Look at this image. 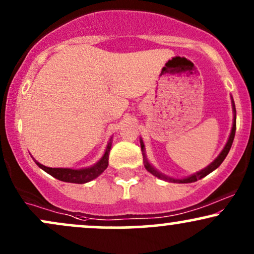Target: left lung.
Masks as SVG:
<instances>
[{
    "label": "left lung",
    "mask_w": 254,
    "mask_h": 254,
    "mask_svg": "<svg viewBox=\"0 0 254 254\" xmlns=\"http://www.w3.org/2000/svg\"><path fill=\"white\" fill-rule=\"evenodd\" d=\"M232 107H233V127H232V130H230V135L228 137V141H227L226 145H224V148L221 151L220 154H218V156L216 159L214 160V161L211 162L210 165L206 166L205 168H203V170L196 172V173L191 174V176L189 177H185V178H172V177H168L166 176V174L161 173V172H159L156 170L155 167H154L153 165L150 164L149 161H148L147 159V155H145V148H144V143H143V139L139 138V142H141V149H142V155H143V161H144V167L145 170L148 172H150L153 176H155L159 178V179H162L165 180V182H172V183H179V184H188V183H193V182H197V180L202 179L205 176H208L209 173H211L212 171H215L216 168L220 166L221 164L223 162V160L226 159V156L228 155L229 150H230V147H232L233 144V141H234V136H235V129H237V111H235V104H234V100H233L232 98Z\"/></svg>",
    "instance_id": "8db88e82"
}]
</instances>
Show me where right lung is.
Segmentation results:
<instances>
[{
  "instance_id": "obj_1",
  "label": "right lung",
  "mask_w": 254,
  "mask_h": 254,
  "mask_svg": "<svg viewBox=\"0 0 254 254\" xmlns=\"http://www.w3.org/2000/svg\"><path fill=\"white\" fill-rule=\"evenodd\" d=\"M111 145H112V137H111L110 142L107 143L106 149H105L104 155L101 156V159L98 162H95L93 166L86 168H52V167H46L40 164V162L36 161V164L42 168L43 171H45L46 173H49L56 179L61 180V182L65 183H74V184H86L90 182V180L95 179L100 176L103 172L106 170L107 166H109V155L111 150Z\"/></svg>"
}]
</instances>
